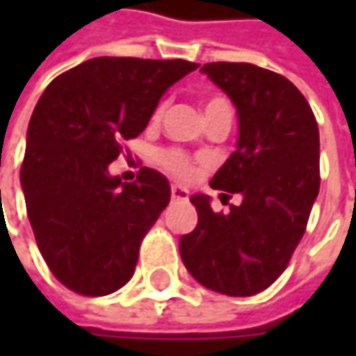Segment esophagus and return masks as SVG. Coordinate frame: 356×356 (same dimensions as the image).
Instances as JSON below:
<instances>
[{
	"label": "esophagus",
	"mask_w": 356,
	"mask_h": 356,
	"mask_svg": "<svg viewBox=\"0 0 356 356\" xmlns=\"http://www.w3.org/2000/svg\"><path fill=\"white\" fill-rule=\"evenodd\" d=\"M171 197L173 200H187L189 197V191L183 185H173L171 187Z\"/></svg>",
	"instance_id": "34e87169"
}]
</instances>
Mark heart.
<instances>
[{"instance_id": "heart-1", "label": "heart", "mask_w": 356, "mask_h": 356, "mask_svg": "<svg viewBox=\"0 0 356 356\" xmlns=\"http://www.w3.org/2000/svg\"><path fill=\"white\" fill-rule=\"evenodd\" d=\"M222 105H229L225 99H210V101H206V105H204V111L208 113V111H212V108L216 107H222ZM161 111L163 107L156 108V115H161ZM159 161H161V165L167 169V171H171L173 175H177V177H191L193 175V167H191V163L187 161V156L185 154H181L179 150H165L161 156H159Z\"/></svg>"}]
</instances>
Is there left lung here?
<instances>
[{
  "mask_svg": "<svg viewBox=\"0 0 356 356\" xmlns=\"http://www.w3.org/2000/svg\"><path fill=\"white\" fill-rule=\"evenodd\" d=\"M206 74L237 107V150L210 187L241 193L229 214L191 195L197 225L179 241L187 272L206 289L251 297L289 266L320 191V131L299 88L253 63H206ZM225 195V193H222Z\"/></svg>",
  "mask_w": 356,
  "mask_h": 356,
  "instance_id": "left-lung-1",
  "label": "left lung"
}]
</instances>
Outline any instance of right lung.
<instances>
[{
    "label": "right lung",
    "mask_w": 356,
    "mask_h": 356,
    "mask_svg": "<svg viewBox=\"0 0 356 356\" xmlns=\"http://www.w3.org/2000/svg\"><path fill=\"white\" fill-rule=\"evenodd\" d=\"M193 70L197 63L183 59L95 57L57 76L38 99L20 183L40 255L70 291L103 297L134 276L171 185L146 167L121 183L108 165Z\"/></svg>",
    "instance_id": "1"
}]
</instances>
